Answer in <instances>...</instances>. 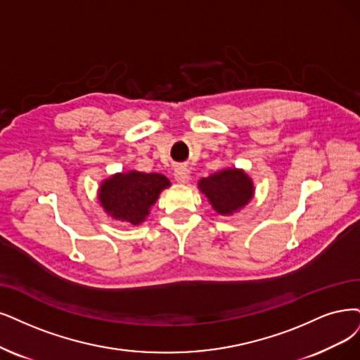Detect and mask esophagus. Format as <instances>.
Here are the masks:
<instances>
[{
	"instance_id": "obj_1",
	"label": "esophagus",
	"mask_w": 360,
	"mask_h": 360,
	"mask_svg": "<svg viewBox=\"0 0 360 360\" xmlns=\"http://www.w3.org/2000/svg\"><path fill=\"white\" fill-rule=\"evenodd\" d=\"M190 178H191L190 169H187V167H178L175 170V179H176V182L187 184L190 181Z\"/></svg>"
}]
</instances>
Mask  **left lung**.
<instances>
[{
  "label": "left lung",
  "instance_id": "obj_1",
  "mask_svg": "<svg viewBox=\"0 0 360 360\" xmlns=\"http://www.w3.org/2000/svg\"><path fill=\"white\" fill-rule=\"evenodd\" d=\"M197 185L214 210L222 217L240 212L255 195L254 181L243 169L237 167H225L212 173Z\"/></svg>",
  "mask_w": 360,
  "mask_h": 360
}]
</instances>
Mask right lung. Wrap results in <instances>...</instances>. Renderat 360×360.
Segmentation results:
<instances>
[{"mask_svg":"<svg viewBox=\"0 0 360 360\" xmlns=\"http://www.w3.org/2000/svg\"><path fill=\"white\" fill-rule=\"evenodd\" d=\"M169 187L170 181L162 173L118 172L101 182L98 200L106 215L136 227L150 215L160 193Z\"/></svg>","mask_w":360,"mask_h":360,"instance_id":"add662e5","label":"right lung"}]
</instances>
